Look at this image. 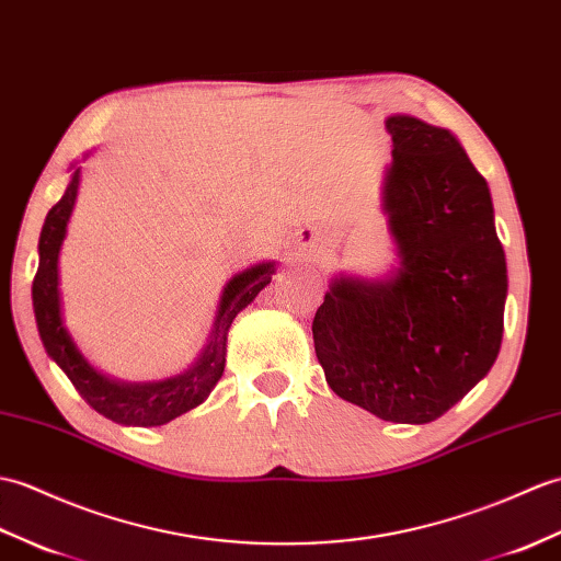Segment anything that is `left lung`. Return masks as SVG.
Returning <instances> with one entry per match:
<instances>
[{
	"mask_svg": "<svg viewBox=\"0 0 561 561\" xmlns=\"http://www.w3.org/2000/svg\"><path fill=\"white\" fill-rule=\"evenodd\" d=\"M382 213L397 263L336 275L312 320L324 380L382 421L423 425L490 373L504 332L506 257L488 181L449 128L387 116Z\"/></svg>",
	"mask_w": 561,
	"mask_h": 561,
	"instance_id": "8db88e82",
	"label": "left lung"
}]
</instances>
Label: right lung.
Wrapping results in <instances>:
<instances>
[{"label":"right lung","mask_w":561,"mask_h":561,"mask_svg":"<svg viewBox=\"0 0 561 561\" xmlns=\"http://www.w3.org/2000/svg\"><path fill=\"white\" fill-rule=\"evenodd\" d=\"M71 181L61 201L51 207L37 241V272L33 279V310L37 332H41L47 356L67 373L76 392L104 419L122 425L152 427L174 421L176 415L198 407L219 382L227 363V334L233 318L249 306L253 298L272 282L277 272L275 260L251 265L233 275L219 296L217 316L213 322L210 340L201 351L198 360L184 373L152 382H124L100 373L81 348L76 346L71 332L64 324L61 291H59V251L67 239V227L76 205L78 184H81V167H71Z\"/></svg>","instance_id":"obj_1"}]
</instances>
